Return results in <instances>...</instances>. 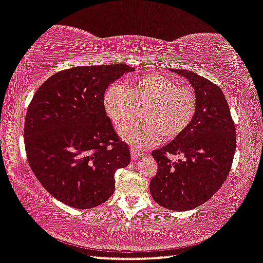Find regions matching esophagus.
Segmentation results:
<instances>
[{
  "label": "esophagus",
  "instance_id": "34e87169",
  "mask_svg": "<svg viewBox=\"0 0 263 263\" xmlns=\"http://www.w3.org/2000/svg\"><path fill=\"white\" fill-rule=\"evenodd\" d=\"M131 157H132L133 160L140 159V158L143 157V152L138 151V149L135 148V147H131Z\"/></svg>",
  "mask_w": 263,
  "mask_h": 263
}]
</instances>
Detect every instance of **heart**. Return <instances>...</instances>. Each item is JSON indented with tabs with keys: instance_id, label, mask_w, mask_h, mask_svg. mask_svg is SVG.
I'll use <instances>...</instances> for the list:
<instances>
[{
	"instance_id": "obj_1",
	"label": "heart",
	"mask_w": 263,
	"mask_h": 263,
	"mask_svg": "<svg viewBox=\"0 0 263 263\" xmlns=\"http://www.w3.org/2000/svg\"><path fill=\"white\" fill-rule=\"evenodd\" d=\"M103 107L116 128L132 122L143 108L141 122L120 132L124 141L135 148L156 145L160 137L166 140L180 137L193 123L198 111L195 91L178 84L176 79L161 73L141 74L127 83L109 86L104 93Z\"/></svg>"
}]
</instances>
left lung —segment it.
Here are the masks:
<instances>
[{
  "label": "left lung",
  "mask_w": 263,
  "mask_h": 263,
  "mask_svg": "<svg viewBox=\"0 0 263 263\" xmlns=\"http://www.w3.org/2000/svg\"><path fill=\"white\" fill-rule=\"evenodd\" d=\"M171 71L184 76L194 87L198 111L180 137L152 152L158 172L149 182V192L160 206L181 212L202 205L226 180L235 153L236 132L218 85L189 70ZM167 154H179L184 159L172 163Z\"/></svg>",
  "instance_id": "left-lung-1"
}]
</instances>
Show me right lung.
<instances>
[{"instance_id": "add662e5", "label": "right lung", "mask_w": 263, "mask_h": 263, "mask_svg": "<svg viewBox=\"0 0 263 263\" xmlns=\"http://www.w3.org/2000/svg\"><path fill=\"white\" fill-rule=\"evenodd\" d=\"M135 71L126 64L74 66L49 77L29 104L24 144L42 186L70 207L89 210L115 192V173L128 165L103 107L111 83Z\"/></svg>"}]
</instances>
